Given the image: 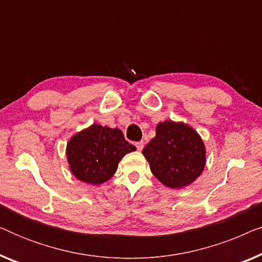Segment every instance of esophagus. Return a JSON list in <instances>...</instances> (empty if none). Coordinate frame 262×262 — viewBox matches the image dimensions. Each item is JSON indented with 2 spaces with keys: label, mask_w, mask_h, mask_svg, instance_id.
Instances as JSON below:
<instances>
[{
  "label": "esophagus",
  "mask_w": 262,
  "mask_h": 262,
  "mask_svg": "<svg viewBox=\"0 0 262 262\" xmlns=\"http://www.w3.org/2000/svg\"><path fill=\"white\" fill-rule=\"evenodd\" d=\"M136 148H137V150H139V151H141V150L144 148V142L143 141H139V142H136Z\"/></svg>",
  "instance_id": "1"
}]
</instances>
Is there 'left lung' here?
I'll return each instance as SVG.
<instances>
[{
	"mask_svg": "<svg viewBox=\"0 0 262 262\" xmlns=\"http://www.w3.org/2000/svg\"><path fill=\"white\" fill-rule=\"evenodd\" d=\"M151 173L169 188H182L203 173L206 150L194 128L166 120L157 124L156 136L142 151Z\"/></svg>",
	"mask_w": 262,
	"mask_h": 262,
	"instance_id": "1",
	"label": "left lung"
}]
</instances>
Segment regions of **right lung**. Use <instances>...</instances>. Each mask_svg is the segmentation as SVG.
Returning a JSON list of instances; mask_svg holds the SVG:
<instances>
[{
    "label": "right lung",
    "mask_w": 262,
    "mask_h": 262,
    "mask_svg": "<svg viewBox=\"0 0 262 262\" xmlns=\"http://www.w3.org/2000/svg\"><path fill=\"white\" fill-rule=\"evenodd\" d=\"M135 150L119 128L93 124L70 138L67 159L75 178L85 184L101 185L113 177L121 159Z\"/></svg>",
    "instance_id": "right-lung-1"
}]
</instances>
